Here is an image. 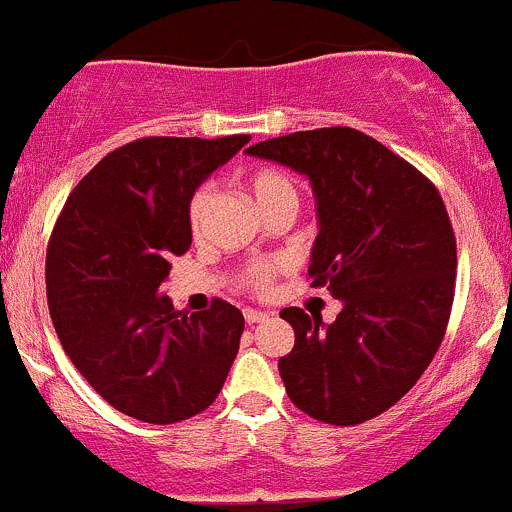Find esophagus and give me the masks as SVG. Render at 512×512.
Returning <instances> with one entry per match:
<instances>
[{
    "label": "esophagus",
    "instance_id": "esophagus-1",
    "mask_svg": "<svg viewBox=\"0 0 512 512\" xmlns=\"http://www.w3.org/2000/svg\"><path fill=\"white\" fill-rule=\"evenodd\" d=\"M267 317H270V314L260 312V309H245V322L247 324H260V322H265Z\"/></svg>",
    "mask_w": 512,
    "mask_h": 512
}]
</instances>
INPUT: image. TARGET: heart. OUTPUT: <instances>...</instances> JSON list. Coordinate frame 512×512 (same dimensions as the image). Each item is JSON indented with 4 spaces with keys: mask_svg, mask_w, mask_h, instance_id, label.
I'll use <instances>...</instances> for the list:
<instances>
[{
    "mask_svg": "<svg viewBox=\"0 0 512 512\" xmlns=\"http://www.w3.org/2000/svg\"><path fill=\"white\" fill-rule=\"evenodd\" d=\"M250 190L265 213L272 208H280V205H294V208H297V185H294V180L289 178L287 173H282V170L277 168L255 170V173L250 175ZM213 195V185H200L193 193V198H190L188 225L193 232H200V227H203L205 215H208L210 205H213ZM277 270H280L277 262H255V265H250L245 270L242 282H245V287L250 289V292L267 294L272 289V282H275Z\"/></svg>",
    "mask_w": 512,
    "mask_h": 512,
    "instance_id": "obj_1",
    "label": "heart"
}]
</instances>
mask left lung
I'll list each match as a JSON object with an SVG mask.
<instances>
[{"label":"left lung","mask_w":512,"mask_h":512,"mask_svg":"<svg viewBox=\"0 0 512 512\" xmlns=\"http://www.w3.org/2000/svg\"><path fill=\"white\" fill-rule=\"evenodd\" d=\"M304 173L319 235L307 275L344 309L332 324L287 307L294 349L287 396L332 426H356L404 399L446 334L456 294V235L436 185L376 138L314 128L247 148Z\"/></svg>","instance_id":"1"}]
</instances>
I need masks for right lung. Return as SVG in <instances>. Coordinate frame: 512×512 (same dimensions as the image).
Returning <instances> with one entry per match:
<instances>
[{"label": "right lung", "mask_w": 512, "mask_h": 512, "mask_svg": "<svg viewBox=\"0 0 512 512\" xmlns=\"http://www.w3.org/2000/svg\"><path fill=\"white\" fill-rule=\"evenodd\" d=\"M250 136H148L79 180L46 247V299L61 347L103 401L146 423L185 421L218 399L245 319L225 299L185 314L158 297L190 247L195 188Z\"/></svg>", "instance_id": "add662e5"}]
</instances>
